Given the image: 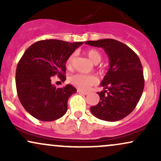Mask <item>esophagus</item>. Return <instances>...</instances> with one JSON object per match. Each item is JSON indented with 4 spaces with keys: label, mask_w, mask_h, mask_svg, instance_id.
<instances>
[{
    "label": "esophagus",
    "mask_w": 161,
    "mask_h": 161,
    "mask_svg": "<svg viewBox=\"0 0 161 161\" xmlns=\"http://www.w3.org/2000/svg\"><path fill=\"white\" fill-rule=\"evenodd\" d=\"M78 92L79 94H81V95H88V92H83V91H81V90H78Z\"/></svg>",
    "instance_id": "esophagus-1"
}]
</instances>
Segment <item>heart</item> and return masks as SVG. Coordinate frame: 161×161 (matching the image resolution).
I'll return each mask as SVG.
<instances>
[{"label": "heart", "instance_id": "obj_1", "mask_svg": "<svg viewBox=\"0 0 161 161\" xmlns=\"http://www.w3.org/2000/svg\"><path fill=\"white\" fill-rule=\"evenodd\" d=\"M87 56L90 59V60L94 64H97L101 61V55L98 51H96L95 49L88 50L86 52ZM75 53H73L68 57L67 60H66V66L68 68H70L72 66L73 60H74ZM70 82L73 85V86L76 87L77 88L81 91H88L89 88L92 86H94L97 83V80L96 77L93 75H85V74H75L71 77L69 79Z\"/></svg>", "mask_w": 161, "mask_h": 161}]
</instances>
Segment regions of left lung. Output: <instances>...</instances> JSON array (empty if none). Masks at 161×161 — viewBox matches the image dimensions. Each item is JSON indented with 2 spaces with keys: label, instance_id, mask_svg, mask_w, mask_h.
I'll use <instances>...</instances> for the list:
<instances>
[{
  "label": "left lung",
  "instance_id": "left-lung-1",
  "mask_svg": "<svg viewBox=\"0 0 161 161\" xmlns=\"http://www.w3.org/2000/svg\"><path fill=\"white\" fill-rule=\"evenodd\" d=\"M86 44L102 47L110 66L101 82L104 90L97 93L99 103L90 110L102 120H120L132 112L142 97L145 80L141 61L130 47L119 41L108 38Z\"/></svg>",
  "mask_w": 161,
  "mask_h": 161
}]
</instances>
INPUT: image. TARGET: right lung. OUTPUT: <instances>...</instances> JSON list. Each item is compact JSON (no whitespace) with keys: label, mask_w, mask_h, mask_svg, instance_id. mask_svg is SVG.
Wrapping results in <instances>:
<instances>
[{"label":"right lung","mask_w":161,"mask_h":161,"mask_svg":"<svg viewBox=\"0 0 161 161\" xmlns=\"http://www.w3.org/2000/svg\"><path fill=\"white\" fill-rule=\"evenodd\" d=\"M83 43L42 40L23 53L16 67V91L23 108L33 117L53 121L67 111L68 99L77 90L69 84L57 88L51 84V78L57 75L66 80V60Z\"/></svg>","instance_id":"add662e5"}]
</instances>
